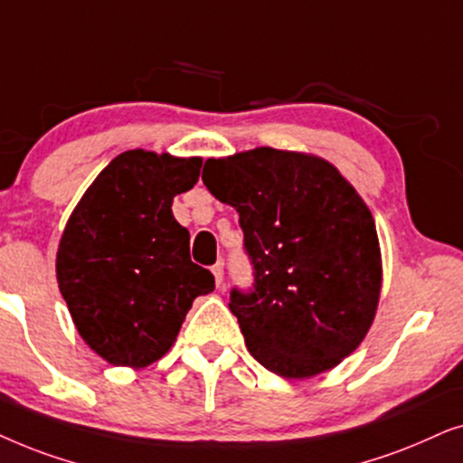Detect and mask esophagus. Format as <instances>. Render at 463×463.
Wrapping results in <instances>:
<instances>
[{
  "mask_svg": "<svg viewBox=\"0 0 463 463\" xmlns=\"http://www.w3.org/2000/svg\"><path fill=\"white\" fill-rule=\"evenodd\" d=\"M212 273H213V279H215V286H222V281H224V264L218 262L212 267Z\"/></svg>",
  "mask_w": 463,
  "mask_h": 463,
  "instance_id": "1",
  "label": "esophagus"
}]
</instances>
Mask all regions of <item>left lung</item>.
<instances>
[{"label":"left lung","instance_id":"8db88e82","mask_svg":"<svg viewBox=\"0 0 463 463\" xmlns=\"http://www.w3.org/2000/svg\"><path fill=\"white\" fill-rule=\"evenodd\" d=\"M203 184L235 207L254 289L231 292L248 351L286 379L341 364L379 307L381 248L371 209L316 154L254 147L207 158Z\"/></svg>","mask_w":463,"mask_h":463}]
</instances>
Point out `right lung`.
I'll return each mask as SVG.
<instances>
[{
	"instance_id": "right-lung-1",
	"label": "right lung",
	"mask_w": 463,
	"mask_h": 463,
	"mask_svg": "<svg viewBox=\"0 0 463 463\" xmlns=\"http://www.w3.org/2000/svg\"><path fill=\"white\" fill-rule=\"evenodd\" d=\"M203 158L127 150L86 188L57 251V281L78 335L114 366L146 368L171 345L193 300L215 288L190 260L177 194L199 182Z\"/></svg>"
}]
</instances>
